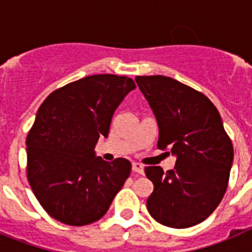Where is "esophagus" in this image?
<instances>
[{
	"mask_svg": "<svg viewBox=\"0 0 252 252\" xmlns=\"http://www.w3.org/2000/svg\"><path fill=\"white\" fill-rule=\"evenodd\" d=\"M132 170L139 174H144V165L140 162H132Z\"/></svg>",
	"mask_w": 252,
	"mask_h": 252,
	"instance_id": "obj_1",
	"label": "esophagus"
}]
</instances>
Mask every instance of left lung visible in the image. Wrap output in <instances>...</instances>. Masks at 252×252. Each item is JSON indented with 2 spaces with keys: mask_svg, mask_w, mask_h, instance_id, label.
I'll return each mask as SVG.
<instances>
[{
  "mask_svg": "<svg viewBox=\"0 0 252 252\" xmlns=\"http://www.w3.org/2000/svg\"><path fill=\"white\" fill-rule=\"evenodd\" d=\"M159 126L158 148L177 157L173 170L146 166L154 184L151 217L171 228L201 223L226 193L233 146L221 116L203 93L164 75L135 78Z\"/></svg>",
  "mask_w": 252,
  "mask_h": 252,
  "instance_id": "obj_1",
  "label": "left lung"
}]
</instances>
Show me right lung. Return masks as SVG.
I'll return each mask as SVG.
<instances>
[{
    "label": "right lung",
    "mask_w": 252,
    "mask_h": 252,
    "mask_svg": "<svg viewBox=\"0 0 252 252\" xmlns=\"http://www.w3.org/2000/svg\"><path fill=\"white\" fill-rule=\"evenodd\" d=\"M135 88L125 75H88L58 88L40 106L26 137V174L39 203L57 221H98L130 175L127 159L104 161L94 145L108 136L113 112Z\"/></svg>",
    "instance_id": "obj_1"
}]
</instances>
